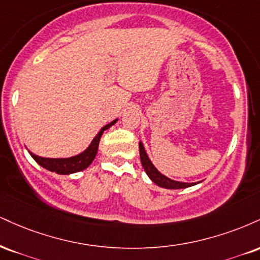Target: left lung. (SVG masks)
I'll return each mask as SVG.
<instances>
[{
	"mask_svg": "<svg viewBox=\"0 0 260 260\" xmlns=\"http://www.w3.org/2000/svg\"><path fill=\"white\" fill-rule=\"evenodd\" d=\"M139 154H140V161L145 170L146 174H148L150 179H151L156 185L165 187V189H184V187H189L195 185L196 183H183V181H176L172 180L170 178L165 177L164 174H161L160 172L155 168V166L151 164V161L149 160L148 155H146L145 149H144L143 144L139 143Z\"/></svg>",
	"mask_w": 260,
	"mask_h": 260,
	"instance_id": "8db88e82",
	"label": "left lung"
}]
</instances>
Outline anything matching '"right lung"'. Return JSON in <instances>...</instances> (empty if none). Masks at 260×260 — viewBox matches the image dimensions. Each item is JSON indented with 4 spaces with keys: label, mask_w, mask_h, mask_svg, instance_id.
<instances>
[{
    "label": "right lung",
    "mask_w": 260,
    "mask_h": 260,
    "mask_svg": "<svg viewBox=\"0 0 260 260\" xmlns=\"http://www.w3.org/2000/svg\"><path fill=\"white\" fill-rule=\"evenodd\" d=\"M117 120H114L110 122L109 124H106L100 129V132L96 134L95 138L92 140L90 145L87 148L82 154L74 156V157L69 158H46L41 157V156H37L32 152H30V155L32 156V158L35 160L40 166H42L46 170L55 172L58 174H70V173H76V172L86 170L88 166L92 164L93 160H94L96 151H98V146L100 138H102L103 133H104L105 129L110 128L112 124L116 123Z\"/></svg>",
    "instance_id": "obj_1"
}]
</instances>
